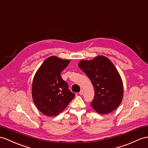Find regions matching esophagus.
<instances>
[{
  "label": "esophagus",
  "mask_w": 148,
  "mask_h": 148,
  "mask_svg": "<svg viewBox=\"0 0 148 148\" xmlns=\"http://www.w3.org/2000/svg\"><path fill=\"white\" fill-rule=\"evenodd\" d=\"M79 94L81 95H83V94H84V90L82 89L81 90H80V92H79Z\"/></svg>",
  "instance_id": "esophagus-1"
}]
</instances>
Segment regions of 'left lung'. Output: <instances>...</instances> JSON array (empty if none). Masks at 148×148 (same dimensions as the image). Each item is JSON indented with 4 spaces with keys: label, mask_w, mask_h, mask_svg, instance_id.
<instances>
[{
    "label": "left lung",
    "mask_w": 148,
    "mask_h": 148,
    "mask_svg": "<svg viewBox=\"0 0 148 148\" xmlns=\"http://www.w3.org/2000/svg\"><path fill=\"white\" fill-rule=\"evenodd\" d=\"M78 66L95 88L94 99L90 103L93 109L100 114H106L117 108L123 97V84L111 61L99 56L91 61H81Z\"/></svg>",
    "instance_id": "left-lung-1"
}]
</instances>
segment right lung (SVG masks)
I'll use <instances>...</instances> for the list:
<instances>
[{"instance_id":"obj_1","label":"right lung","mask_w":148,"mask_h":148,"mask_svg":"<svg viewBox=\"0 0 148 148\" xmlns=\"http://www.w3.org/2000/svg\"><path fill=\"white\" fill-rule=\"evenodd\" d=\"M70 62L69 60L50 56L35 75L32 86V99L39 111L46 116H58L75 96L61 77L62 71Z\"/></svg>"}]
</instances>
